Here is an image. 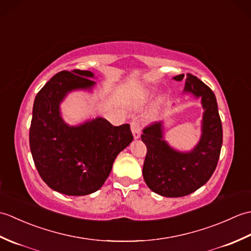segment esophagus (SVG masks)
I'll list each match as a JSON object with an SVG mask.
<instances>
[{
    "instance_id": "1",
    "label": "esophagus",
    "mask_w": 251,
    "mask_h": 251,
    "mask_svg": "<svg viewBox=\"0 0 251 251\" xmlns=\"http://www.w3.org/2000/svg\"><path fill=\"white\" fill-rule=\"evenodd\" d=\"M131 131H132V135H134L135 139H139L140 136H141V128H140V123L138 121H132L131 124Z\"/></svg>"
}]
</instances>
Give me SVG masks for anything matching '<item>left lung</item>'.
Listing matches in <instances>:
<instances>
[{
    "label": "left lung",
    "mask_w": 251,
    "mask_h": 251,
    "mask_svg": "<svg viewBox=\"0 0 251 251\" xmlns=\"http://www.w3.org/2000/svg\"><path fill=\"white\" fill-rule=\"evenodd\" d=\"M184 74L175 76L182 81ZM185 94L201 99L204 109L201 136L193 150L180 152L164 140L163 122L152 123L143 129L141 140L147 146L142 175L154 193L166 197H181L193 193L214 174L222 147V124L214 92L200 78L188 73Z\"/></svg>",
    "instance_id": "8db88e82"
}]
</instances>
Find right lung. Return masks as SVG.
Here are the masks:
<instances>
[{
    "instance_id": "1",
    "label": "right lung",
    "mask_w": 251,
    "mask_h": 251,
    "mask_svg": "<svg viewBox=\"0 0 251 251\" xmlns=\"http://www.w3.org/2000/svg\"><path fill=\"white\" fill-rule=\"evenodd\" d=\"M90 71H61L37 93L32 111L30 149L41 178L70 196L92 194L103 185L121 151L134 139L129 124L113 126L102 117L70 126L60 103L77 89L95 86Z\"/></svg>"
}]
</instances>
